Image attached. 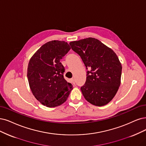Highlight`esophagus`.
Instances as JSON below:
<instances>
[{
	"instance_id": "34e87169",
	"label": "esophagus",
	"mask_w": 146,
	"mask_h": 146,
	"mask_svg": "<svg viewBox=\"0 0 146 146\" xmlns=\"http://www.w3.org/2000/svg\"><path fill=\"white\" fill-rule=\"evenodd\" d=\"M72 84H73V85H75V79H74V78L72 79Z\"/></svg>"
}]
</instances>
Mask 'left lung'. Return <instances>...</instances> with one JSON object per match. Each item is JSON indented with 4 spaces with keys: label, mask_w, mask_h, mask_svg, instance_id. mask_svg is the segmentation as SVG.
<instances>
[{
    "label": "left lung",
    "mask_w": 146,
    "mask_h": 146,
    "mask_svg": "<svg viewBox=\"0 0 146 146\" xmlns=\"http://www.w3.org/2000/svg\"><path fill=\"white\" fill-rule=\"evenodd\" d=\"M72 50L82 59L87 79L80 90L85 99L102 106L114 98L121 83L122 67L116 53L100 41L87 38L70 42Z\"/></svg>",
    "instance_id": "obj_1"
}]
</instances>
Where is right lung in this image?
Wrapping results in <instances>:
<instances>
[{
	"instance_id": "obj_1",
	"label": "right lung",
	"mask_w": 146,
	"mask_h": 146,
	"mask_svg": "<svg viewBox=\"0 0 146 146\" xmlns=\"http://www.w3.org/2000/svg\"><path fill=\"white\" fill-rule=\"evenodd\" d=\"M70 48L64 41H48L29 60L27 76L30 88L36 100L47 107L62 104L73 89L64 78L65 69L61 62Z\"/></svg>"
}]
</instances>
